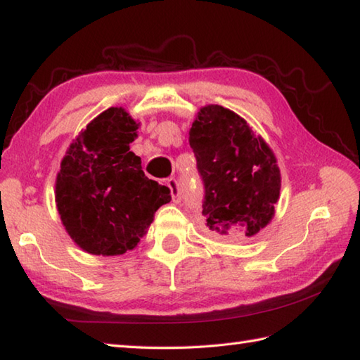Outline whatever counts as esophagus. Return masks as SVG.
<instances>
[{"instance_id": "esophagus-1", "label": "esophagus", "mask_w": 360, "mask_h": 360, "mask_svg": "<svg viewBox=\"0 0 360 360\" xmlns=\"http://www.w3.org/2000/svg\"><path fill=\"white\" fill-rule=\"evenodd\" d=\"M167 186H168V188H170V192H172L173 202H181V200H182V190L179 187V182L176 181L174 178H170V179L167 181Z\"/></svg>"}]
</instances>
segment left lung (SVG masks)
Masks as SVG:
<instances>
[{
  "mask_svg": "<svg viewBox=\"0 0 360 360\" xmlns=\"http://www.w3.org/2000/svg\"><path fill=\"white\" fill-rule=\"evenodd\" d=\"M204 182L202 215L212 233L248 241L271 223L280 198L277 158L238 114L205 105L188 131Z\"/></svg>",
  "mask_w": 360,
  "mask_h": 360,
  "instance_id": "8db88e82",
  "label": "left lung"
}]
</instances>
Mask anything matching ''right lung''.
<instances>
[{"mask_svg": "<svg viewBox=\"0 0 360 360\" xmlns=\"http://www.w3.org/2000/svg\"><path fill=\"white\" fill-rule=\"evenodd\" d=\"M139 124L111 106L82 129L56 179L60 219L77 246L93 255H122L147 233L170 188L148 179L129 151Z\"/></svg>", "mask_w": 360, "mask_h": 360, "instance_id": "obj_1", "label": "right lung"}]
</instances>
